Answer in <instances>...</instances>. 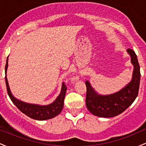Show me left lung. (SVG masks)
I'll return each instance as SVG.
<instances>
[{"mask_svg": "<svg viewBox=\"0 0 146 146\" xmlns=\"http://www.w3.org/2000/svg\"><path fill=\"white\" fill-rule=\"evenodd\" d=\"M127 51L131 56L134 71L132 81L125 88L116 93L103 96L95 93L88 81L85 82L86 86V107L95 116L100 117L117 116L126 110L138 95L141 78L140 66L135 52L131 48H128Z\"/></svg>", "mask_w": 146, "mask_h": 146, "instance_id": "obj_1", "label": "left lung"}]
</instances>
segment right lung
<instances>
[{"mask_svg":"<svg viewBox=\"0 0 146 146\" xmlns=\"http://www.w3.org/2000/svg\"><path fill=\"white\" fill-rule=\"evenodd\" d=\"M8 57L7 59L5 65V82L7 93L9 95V98L12 101L14 105L19 109L23 113L26 115L27 116L29 117L30 118L36 120H46L52 119L57 116L61 113L64 106V100L65 95L66 92V87L64 82L62 84L61 93L56 100L53 103L47 106H39L35 104H29L25 103L19 100H16V98L11 95L10 91L9 85H8L7 79L6 77V71L7 68Z\"/></svg>","mask_w":146,"mask_h":146,"instance_id":"right-lung-1","label":"right lung"}]
</instances>
